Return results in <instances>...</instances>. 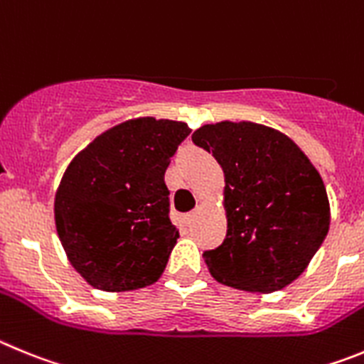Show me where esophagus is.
I'll return each mask as SVG.
<instances>
[{
    "instance_id": "esophagus-1",
    "label": "esophagus",
    "mask_w": 364,
    "mask_h": 364,
    "mask_svg": "<svg viewBox=\"0 0 364 364\" xmlns=\"http://www.w3.org/2000/svg\"><path fill=\"white\" fill-rule=\"evenodd\" d=\"M199 212H201V206H196L194 210L190 212V214H186V223H188V225H192V223H194L196 219H198Z\"/></svg>"
}]
</instances>
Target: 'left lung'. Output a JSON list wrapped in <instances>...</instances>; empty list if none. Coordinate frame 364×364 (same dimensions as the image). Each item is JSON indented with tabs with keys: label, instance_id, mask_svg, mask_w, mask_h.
Returning a JSON list of instances; mask_svg holds the SVG:
<instances>
[{
	"label": "left lung",
	"instance_id": "1",
	"mask_svg": "<svg viewBox=\"0 0 364 364\" xmlns=\"http://www.w3.org/2000/svg\"><path fill=\"white\" fill-rule=\"evenodd\" d=\"M192 141L225 172L227 237L203 254L212 277L270 294L306 270L330 228L325 183L288 136L252 121L203 125Z\"/></svg>",
	"mask_w": 364,
	"mask_h": 364
}]
</instances>
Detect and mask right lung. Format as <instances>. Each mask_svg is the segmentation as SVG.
Wrapping results in <instances>:
<instances>
[{
    "mask_svg": "<svg viewBox=\"0 0 364 364\" xmlns=\"http://www.w3.org/2000/svg\"><path fill=\"white\" fill-rule=\"evenodd\" d=\"M190 134L183 121L136 117L88 143L54 198L55 230L80 276L105 292L150 287L179 237L166 166Z\"/></svg>",
    "mask_w": 364,
    "mask_h": 364,
    "instance_id": "add662e5",
    "label": "right lung"
}]
</instances>
